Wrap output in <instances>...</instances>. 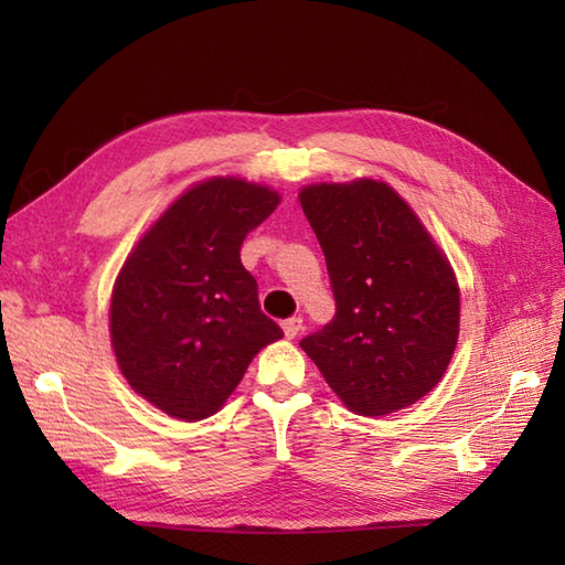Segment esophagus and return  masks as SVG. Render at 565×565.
Returning a JSON list of instances; mask_svg holds the SVG:
<instances>
[{
	"instance_id": "34e87169",
	"label": "esophagus",
	"mask_w": 565,
	"mask_h": 565,
	"mask_svg": "<svg viewBox=\"0 0 565 565\" xmlns=\"http://www.w3.org/2000/svg\"><path fill=\"white\" fill-rule=\"evenodd\" d=\"M281 328H284V334L289 340H294L298 332L303 330V318L301 316H294V318H286L284 322H281Z\"/></svg>"
}]
</instances>
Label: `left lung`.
Wrapping results in <instances>:
<instances>
[{
    "label": "left lung",
    "instance_id": "left-lung-1",
    "mask_svg": "<svg viewBox=\"0 0 565 565\" xmlns=\"http://www.w3.org/2000/svg\"><path fill=\"white\" fill-rule=\"evenodd\" d=\"M301 206L328 262L334 318L301 340L359 415H388L437 386L459 338L447 257L395 191L374 179L316 184Z\"/></svg>",
    "mask_w": 565,
    "mask_h": 565
}]
</instances>
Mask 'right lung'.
Segmentation results:
<instances>
[{"label":"right lung","mask_w":565,"mask_h":565,"mask_svg":"<svg viewBox=\"0 0 565 565\" xmlns=\"http://www.w3.org/2000/svg\"><path fill=\"white\" fill-rule=\"evenodd\" d=\"M276 203L267 186L209 179L179 196L126 259L111 298L114 352L130 386L167 415H213L252 356L284 338L239 262L247 233Z\"/></svg>","instance_id":"right-lung-1"}]
</instances>
